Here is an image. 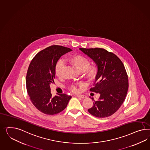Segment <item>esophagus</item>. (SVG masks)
Masks as SVG:
<instances>
[{
    "instance_id": "34e87169",
    "label": "esophagus",
    "mask_w": 150,
    "mask_h": 150,
    "mask_svg": "<svg viewBox=\"0 0 150 150\" xmlns=\"http://www.w3.org/2000/svg\"><path fill=\"white\" fill-rule=\"evenodd\" d=\"M77 96L78 98H86V96L83 95H77Z\"/></svg>"
}]
</instances>
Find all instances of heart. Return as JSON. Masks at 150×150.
<instances>
[{
    "instance_id": "obj_1",
    "label": "heart",
    "mask_w": 150,
    "mask_h": 150,
    "mask_svg": "<svg viewBox=\"0 0 150 150\" xmlns=\"http://www.w3.org/2000/svg\"><path fill=\"white\" fill-rule=\"evenodd\" d=\"M69 62L79 72L84 73L85 77L88 79L94 78L98 72V67L95 64L89 65V61L85 56L79 55L71 56L69 57ZM64 70V65L63 61L62 60L59 61L56 65V75L57 77H62ZM71 89L74 92L77 90L74 86H71Z\"/></svg>"
}]
</instances>
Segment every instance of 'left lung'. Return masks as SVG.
Here are the masks:
<instances>
[{
	"mask_svg": "<svg viewBox=\"0 0 150 150\" xmlns=\"http://www.w3.org/2000/svg\"><path fill=\"white\" fill-rule=\"evenodd\" d=\"M94 61L98 67L94 86L91 91L100 95L93 98V106L88 109L93 116L105 118L111 116L124 101L128 89V78L124 64L113 54L102 48H79Z\"/></svg>",
	"mask_w": 150,
	"mask_h": 150,
	"instance_id": "obj_1",
	"label": "left lung"
}]
</instances>
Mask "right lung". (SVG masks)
<instances>
[{"label":"right lung","mask_w":150,"mask_h":150,"mask_svg":"<svg viewBox=\"0 0 150 150\" xmlns=\"http://www.w3.org/2000/svg\"><path fill=\"white\" fill-rule=\"evenodd\" d=\"M72 51L69 47L52 45L39 52L30 62L26 76V88L30 100L39 111L53 115L67 107L71 96H52L50 84L55 77L56 64L61 56Z\"/></svg>","instance_id":"1"}]
</instances>
